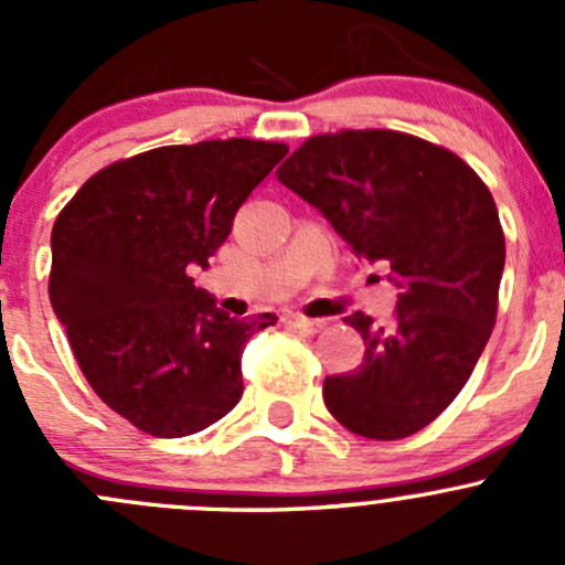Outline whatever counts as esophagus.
Segmentation results:
<instances>
[{
	"instance_id": "34e87169",
	"label": "esophagus",
	"mask_w": 565,
	"mask_h": 565,
	"mask_svg": "<svg viewBox=\"0 0 565 565\" xmlns=\"http://www.w3.org/2000/svg\"><path fill=\"white\" fill-rule=\"evenodd\" d=\"M289 322H292V328L303 335H315L324 328V319H309V317H300V315H295Z\"/></svg>"
}]
</instances>
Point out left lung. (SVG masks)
<instances>
[{
  "label": "left lung",
  "instance_id": "left-lung-1",
  "mask_svg": "<svg viewBox=\"0 0 565 565\" xmlns=\"http://www.w3.org/2000/svg\"><path fill=\"white\" fill-rule=\"evenodd\" d=\"M276 177L398 287L388 328L347 317L366 352L355 372L324 377L330 415L369 440L415 435L457 398L492 335L505 265L492 193L446 147L374 128L311 136Z\"/></svg>",
  "mask_w": 565,
  "mask_h": 565
}]
</instances>
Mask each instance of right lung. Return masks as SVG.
<instances>
[{"mask_svg": "<svg viewBox=\"0 0 565 565\" xmlns=\"http://www.w3.org/2000/svg\"><path fill=\"white\" fill-rule=\"evenodd\" d=\"M289 147L213 139L158 147L89 177L56 215L49 298L93 391L136 429L185 437L243 396L262 315L235 319L193 287L248 193Z\"/></svg>", "mask_w": 565, "mask_h": 565, "instance_id": "obj_1", "label": "right lung"}]
</instances>
